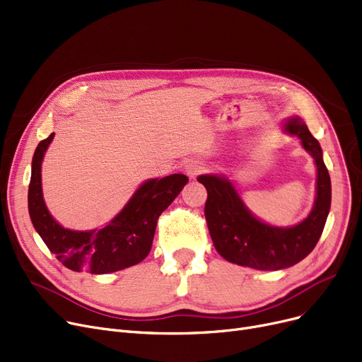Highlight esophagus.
Segmentation results:
<instances>
[{"label":"esophagus","instance_id":"obj_1","mask_svg":"<svg viewBox=\"0 0 362 362\" xmlns=\"http://www.w3.org/2000/svg\"><path fill=\"white\" fill-rule=\"evenodd\" d=\"M204 168H206V167H204V163H201V161H198V160H189V161H187V163L185 164V173H186V175L189 176L191 179L197 177Z\"/></svg>","mask_w":362,"mask_h":362}]
</instances>
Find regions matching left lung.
<instances>
[{
    "mask_svg": "<svg viewBox=\"0 0 362 362\" xmlns=\"http://www.w3.org/2000/svg\"><path fill=\"white\" fill-rule=\"evenodd\" d=\"M290 134L302 140L303 148L317 164V199L310 214L293 228H276L251 214L228 179L204 175L198 182L206 186L204 207L207 226L218 255L230 263L259 271H278L303 260L315 248L332 206V182L322 160L318 140L300 118L286 124Z\"/></svg>",
    "mask_w": 362,
    "mask_h": 362,
    "instance_id": "obj_1",
    "label": "left lung"
}]
</instances>
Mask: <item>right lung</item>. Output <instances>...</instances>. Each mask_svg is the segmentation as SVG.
<instances>
[{"instance_id":"obj_1","label":"right lung","mask_w":362,"mask_h":362,"mask_svg":"<svg viewBox=\"0 0 362 362\" xmlns=\"http://www.w3.org/2000/svg\"><path fill=\"white\" fill-rule=\"evenodd\" d=\"M54 133L41 140L33 158L28 191L29 216L35 230L68 269L109 274L142 262L151 251L156 222L187 183L185 175L152 179L134 192L121 213L102 229L88 232L62 228L47 210L41 189V163Z\"/></svg>"}]
</instances>
